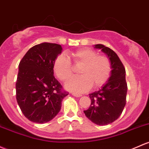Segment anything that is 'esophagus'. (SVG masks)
Here are the masks:
<instances>
[{
	"mask_svg": "<svg viewBox=\"0 0 149 149\" xmlns=\"http://www.w3.org/2000/svg\"><path fill=\"white\" fill-rule=\"evenodd\" d=\"M72 95H73V96H75V97H81V95H81V94H77V93H72Z\"/></svg>",
	"mask_w": 149,
	"mask_h": 149,
	"instance_id": "esophagus-1",
	"label": "esophagus"
}]
</instances>
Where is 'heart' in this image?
Masks as SVG:
<instances>
[{
    "label": "heart",
    "mask_w": 149,
    "mask_h": 149,
    "mask_svg": "<svg viewBox=\"0 0 149 149\" xmlns=\"http://www.w3.org/2000/svg\"><path fill=\"white\" fill-rule=\"evenodd\" d=\"M74 65H81L79 77L72 78L65 84L66 90L76 93L87 91L93 86L98 88L106 84L111 74V63L102 55L88 48H81L67 55ZM66 57L59 55L54 63V71L59 79L66 81L73 74V68Z\"/></svg>",
    "instance_id": "heart-1"
}]
</instances>
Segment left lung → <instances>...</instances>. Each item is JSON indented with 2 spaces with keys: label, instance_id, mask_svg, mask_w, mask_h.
I'll use <instances>...</instances> for the list:
<instances>
[{
  "label": "left lung",
  "instance_id": "8db88e82",
  "mask_svg": "<svg viewBox=\"0 0 149 149\" xmlns=\"http://www.w3.org/2000/svg\"><path fill=\"white\" fill-rule=\"evenodd\" d=\"M93 48L106 55L111 63V75L100 90L90 93V107L84 111L86 116L93 123L105 126L115 121L122 113L126 105L127 84L126 70L117 54L102 44Z\"/></svg>",
  "mask_w": 149,
  "mask_h": 149
}]
</instances>
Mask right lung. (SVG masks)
Masks as SVG:
<instances>
[{
    "label": "right lung",
    "instance_id": "add662e5",
    "mask_svg": "<svg viewBox=\"0 0 149 149\" xmlns=\"http://www.w3.org/2000/svg\"><path fill=\"white\" fill-rule=\"evenodd\" d=\"M61 45L42 43L30 48L18 65L16 100L23 115L38 123L50 121L58 113L68 93L54 74V63L62 52Z\"/></svg>",
    "mask_w": 149,
    "mask_h": 149
}]
</instances>
